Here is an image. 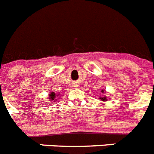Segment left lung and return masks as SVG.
I'll return each mask as SVG.
<instances>
[{
	"instance_id": "1",
	"label": "left lung",
	"mask_w": 154,
	"mask_h": 154,
	"mask_svg": "<svg viewBox=\"0 0 154 154\" xmlns=\"http://www.w3.org/2000/svg\"><path fill=\"white\" fill-rule=\"evenodd\" d=\"M102 92H104V91L102 90ZM100 99H101V100H103V101H105V100H107V99H106V96H105V97H103V98H100Z\"/></svg>"
}]
</instances>
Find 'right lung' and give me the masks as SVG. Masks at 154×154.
Returning a JSON list of instances; mask_svg holds the SVG:
<instances>
[{
    "mask_svg": "<svg viewBox=\"0 0 154 154\" xmlns=\"http://www.w3.org/2000/svg\"><path fill=\"white\" fill-rule=\"evenodd\" d=\"M57 96H58V95H57ZM49 99H50V101H52V100H55V96H56V95H55V92H51V94H50L49 95ZM54 101V102H55ZM48 104V103H47Z\"/></svg>",
    "mask_w": 154,
    "mask_h": 154,
    "instance_id": "add662e5",
    "label": "right lung"
}]
</instances>
